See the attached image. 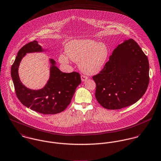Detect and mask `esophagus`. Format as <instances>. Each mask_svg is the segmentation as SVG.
<instances>
[{"instance_id":"1","label":"esophagus","mask_w":161,"mask_h":161,"mask_svg":"<svg viewBox=\"0 0 161 161\" xmlns=\"http://www.w3.org/2000/svg\"><path fill=\"white\" fill-rule=\"evenodd\" d=\"M81 81H86V80L88 79V77L86 76H85V75H82L81 76Z\"/></svg>"}]
</instances>
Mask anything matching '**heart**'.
Here are the masks:
<instances>
[{"label": "heart", "instance_id": "heart-1", "mask_svg": "<svg viewBox=\"0 0 161 161\" xmlns=\"http://www.w3.org/2000/svg\"><path fill=\"white\" fill-rule=\"evenodd\" d=\"M65 52L70 59L79 63L82 72L89 75L101 72L108 57V49L104 44L89 39L70 41L65 46ZM68 57L65 54H60L59 61L64 64H68Z\"/></svg>", "mask_w": 161, "mask_h": 161}]
</instances>
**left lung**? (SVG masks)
<instances>
[{
  "label": "left lung",
  "instance_id": "8db88e82",
  "mask_svg": "<svg viewBox=\"0 0 161 161\" xmlns=\"http://www.w3.org/2000/svg\"><path fill=\"white\" fill-rule=\"evenodd\" d=\"M149 65L139 45L130 39L115 49L104 69L92 76L97 102L110 110L136 103L147 88Z\"/></svg>",
  "mask_w": 161,
  "mask_h": 161
}]
</instances>
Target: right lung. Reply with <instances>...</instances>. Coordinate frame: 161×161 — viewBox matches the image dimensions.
I'll return each instance as SVG.
<instances>
[{
	"label": "right lung",
	"instance_id": "add662e5",
	"mask_svg": "<svg viewBox=\"0 0 161 161\" xmlns=\"http://www.w3.org/2000/svg\"><path fill=\"white\" fill-rule=\"evenodd\" d=\"M45 51L38 42H30L18 51L11 68V76L17 96L25 106L43 114H55L64 111L70 104L76 88L81 83L80 75L77 72L63 73L51 58L50 76L42 89L26 88L19 78L18 67L23 57L27 53Z\"/></svg>",
	"mask_w": 161,
	"mask_h": 161
}]
</instances>
